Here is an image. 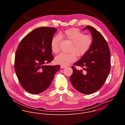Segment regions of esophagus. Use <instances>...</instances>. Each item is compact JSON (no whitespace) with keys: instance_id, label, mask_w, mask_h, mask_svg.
<instances>
[{"instance_id":"34e87169","label":"esophagus","mask_w":125,"mask_h":125,"mask_svg":"<svg viewBox=\"0 0 125 125\" xmlns=\"http://www.w3.org/2000/svg\"><path fill=\"white\" fill-rule=\"evenodd\" d=\"M65 67H66V66H65V65H61V68L62 69L64 68H65Z\"/></svg>"}]
</instances>
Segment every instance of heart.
Listing matches in <instances>:
<instances>
[{
  "instance_id": "b5f03b06",
  "label": "heart",
  "mask_w": 125,
  "mask_h": 125,
  "mask_svg": "<svg viewBox=\"0 0 125 125\" xmlns=\"http://www.w3.org/2000/svg\"><path fill=\"white\" fill-rule=\"evenodd\" d=\"M61 38L70 41L72 46L71 53H62L55 59V62L59 64L67 65L75 62L77 56L81 57L87 53L93 44V38L90 35H84L78 29L71 28L61 33L59 36H54L51 42V50L54 53H59L60 50V43Z\"/></svg>"
}]
</instances>
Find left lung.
<instances>
[{
	"mask_svg": "<svg viewBox=\"0 0 125 125\" xmlns=\"http://www.w3.org/2000/svg\"><path fill=\"white\" fill-rule=\"evenodd\" d=\"M87 29L93 38L92 45L89 52L74 63L83 68L86 74L73 66L70 80L76 90L90 94L100 89L107 79L111 69L110 51L107 41L99 31L89 25L83 30Z\"/></svg>",
	"mask_w": 125,
	"mask_h": 125,
	"instance_id": "left-lung-1",
	"label": "left lung"
}]
</instances>
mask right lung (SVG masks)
<instances>
[{
	"instance_id": "right-lung-1",
	"label": "right lung",
	"mask_w": 125,
	"mask_h": 125,
	"mask_svg": "<svg viewBox=\"0 0 125 125\" xmlns=\"http://www.w3.org/2000/svg\"><path fill=\"white\" fill-rule=\"evenodd\" d=\"M57 29L41 27L30 32L16 51L14 69L19 81L28 92L37 94L47 89L60 66L46 65L54 59L51 42Z\"/></svg>"
}]
</instances>
